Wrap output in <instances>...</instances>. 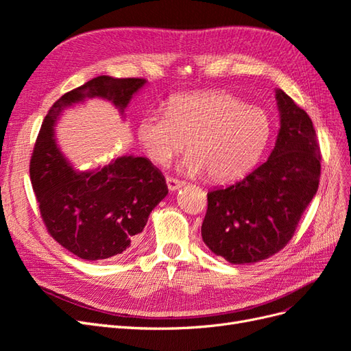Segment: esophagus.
I'll use <instances>...</instances> for the list:
<instances>
[{
	"mask_svg": "<svg viewBox=\"0 0 351 351\" xmlns=\"http://www.w3.org/2000/svg\"><path fill=\"white\" fill-rule=\"evenodd\" d=\"M165 180H167V186H168L169 190H171V192H176V190H178L180 187L184 184L183 182H180V180H177L174 177H167Z\"/></svg>",
	"mask_w": 351,
	"mask_h": 351,
	"instance_id": "esophagus-1",
	"label": "esophagus"
}]
</instances>
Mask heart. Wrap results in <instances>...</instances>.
I'll return each instance as SVG.
<instances>
[{"instance_id": "1", "label": "heart", "mask_w": 351, "mask_h": 351, "mask_svg": "<svg viewBox=\"0 0 351 351\" xmlns=\"http://www.w3.org/2000/svg\"><path fill=\"white\" fill-rule=\"evenodd\" d=\"M271 134L268 114L226 92L177 97L167 112L149 111L137 127L145 154L167 165L187 146L178 168L215 182L241 177L258 162Z\"/></svg>"}]
</instances>
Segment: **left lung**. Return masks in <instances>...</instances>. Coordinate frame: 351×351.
Masks as SVG:
<instances>
[{
	"mask_svg": "<svg viewBox=\"0 0 351 351\" xmlns=\"http://www.w3.org/2000/svg\"><path fill=\"white\" fill-rule=\"evenodd\" d=\"M275 99L280 130L267 161L208 193L202 239L230 263H254L280 252L319 186L321 154L311 117L281 89Z\"/></svg>",
	"mask_w": 351,
	"mask_h": 351,
	"instance_id": "8db88e82",
	"label": "left lung"
}]
</instances>
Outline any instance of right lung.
I'll list each match as a JSON object with an SVG mask.
<instances>
[{
	"label": "right lung",
	"instance_id": "right-lung-1",
	"mask_svg": "<svg viewBox=\"0 0 351 351\" xmlns=\"http://www.w3.org/2000/svg\"><path fill=\"white\" fill-rule=\"evenodd\" d=\"M145 84V79L95 77L62 95L42 123L30 159L32 186L49 234L80 259H108L130 247L168 187L145 156L123 155L80 171L61 152L54 127L66 108L92 98L111 102L124 119Z\"/></svg>",
	"mask_w": 351,
	"mask_h": 351
}]
</instances>
